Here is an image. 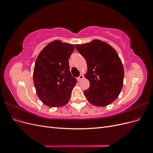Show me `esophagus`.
<instances>
[{"label":"esophagus","instance_id":"1","mask_svg":"<svg viewBox=\"0 0 153 153\" xmlns=\"http://www.w3.org/2000/svg\"><path fill=\"white\" fill-rule=\"evenodd\" d=\"M83 78H84V76H83L82 75H80L77 78V80H78V82H80L83 79Z\"/></svg>","mask_w":153,"mask_h":153}]
</instances>
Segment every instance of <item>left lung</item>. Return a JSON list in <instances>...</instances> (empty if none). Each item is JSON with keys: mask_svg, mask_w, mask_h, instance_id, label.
I'll list each match as a JSON object with an SVG mask.
<instances>
[{"mask_svg": "<svg viewBox=\"0 0 153 153\" xmlns=\"http://www.w3.org/2000/svg\"><path fill=\"white\" fill-rule=\"evenodd\" d=\"M75 48L87 64L85 76L90 87L84 91L87 99L97 106L110 105L117 99L123 85L124 68L117 52L98 39L75 45Z\"/></svg>", "mask_w": 153, "mask_h": 153, "instance_id": "1", "label": "left lung"}]
</instances>
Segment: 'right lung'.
I'll list each match as a JSON object with an SVG mask.
<instances>
[{"label": "right lung", "instance_id": "1", "mask_svg": "<svg viewBox=\"0 0 153 153\" xmlns=\"http://www.w3.org/2000/svg\"><path fill=\"white\" fill-rule=\"evenodd\" d=\"M75 45L53 41L42 50L37 58L33 73L36 93L50 107L68 103L77 80L69 71V59Z\"/></svg>", "mask_w": 153, "mask_h": 153}]
</instances>
